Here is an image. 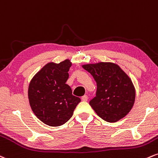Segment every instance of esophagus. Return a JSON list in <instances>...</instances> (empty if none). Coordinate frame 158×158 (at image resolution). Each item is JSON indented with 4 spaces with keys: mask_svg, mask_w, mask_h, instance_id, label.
Returning a JSON list of instances; mask_svg holds the SVG:
<instances>
[{
    "mask_svg": "<svg viewBox=\"0 0 158 158\" xmlns=\"http://www.w3.org/2000/svg\"><path fill=\"white\" fill-rule=\"evenodd\" d=\"M81 100H82L83 101H88V97H87V95H83L82 98H81Z\"/></svg>",
    "mask_w": 158,
    "mask_h": 158,
    "instance_id": "1",
    "label": "esophagus"
}]
</instances>
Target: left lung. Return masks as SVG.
Returning a JSON list of instances; mask_svg holds the SVG:
<instances>
[{"label":"left lung","instance_id":"1","mask_svg":"<svg viewBox=\"0 0 158 158\" xmlns=\"http://www.w3.org/2000/svg\"><path fill=\"white\" fill-rule=\"evenodd\" d=\"M97 83L96 96L89 104L105 121L114 123L130 112L135 103V90L127 74L112 63L83 65Z\"/></svg>","mask_w":158,"mask_h":158}]
</instances>
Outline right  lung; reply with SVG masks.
Returning <instances> with one entry per match:
<instances>
[{
    "mask_svg": "<svg viewBox=\"0 0 158 158\" xmlns=\"http://www.w3.org/2000/svg\"><path fill=\"white\" fill-rule=\"evenodd\" d=\"M71 66L69 60L60 64L49 63L29 83L28 97L31 108L39 120L50 127L66 123L81 102L66 83Z\"/></svg>",
    "mask_w": 158,
    "mask_h": 158,
    "instance_id": "1",
    "label": "right lung"
}]
</instances>
